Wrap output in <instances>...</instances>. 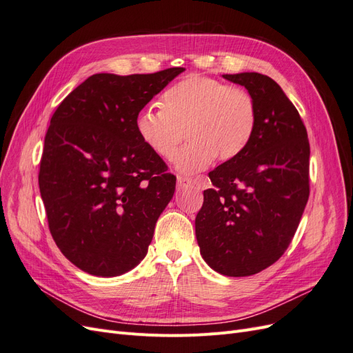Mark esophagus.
Instances as JSON below:
<instances>
[{
  "mask_svg": "<svg viewBox=\"0 0 353 353\" xmlns=\"http://www.w3.org/2000/svg\"><path fill=\"white\" fill-rule=\"evenodd\" d=\"M191 183H193V179L188 178V176H183V175H178L176 178V184H178V188H185L188 185H191Z\"/></svg>",
  "mask_w": 353,
  "mask_h": 353,
  "instance_id": "34e87169",
  "label": "esophagus"
}]
</instances>
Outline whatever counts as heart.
<instances>
[{
	"mask_svg": "<svg viewBox=\"0 0 353 353\" xmlns=\"http://www.w3.org/2000/svg\"><path fill=\"white\" fill-rule=\"evenodd\" d=\"M152 108L137 114L135 131L148 152L170 162L184 137L175 166L193 174L205 169L213 159L219 162L240 156L249 145L258 122L253 95L200 74H191L168 88Z\"/></svg>",
	"mask_w": 353,
	"mask_h": 353,
	"instance_id": "heart-1",
	"label": "heart"
}]
</instances>
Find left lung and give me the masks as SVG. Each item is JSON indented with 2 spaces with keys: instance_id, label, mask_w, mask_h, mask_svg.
Wrapping results in <instances>:
<instances>
[{
  "instance_id": "8db88e82",
  "label": "left lung",
  "mask_w": 353,
  "mask_h": 353,
  "mask_svg": "<svg viewBox=\"0 0 353 353\" xmlns=\"http://www.w3.org/2000/svg\"><path fill=\"white\" fill-rule=\"evenodd\" d=\"M253 95L258 122L249 145L209 172L196 237L203 259L228 276L258 274L279 261L309 199L307 132L281 87L266 74H222Z\"/></svg>"
}]
</instances>
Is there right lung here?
I'll return each mask as SVG.
<instances>
[{"label": "right lung", "instance_id": "obj_1", "mask_svg": "<svg viewBox=\"0 0 353 353\" xmlns=\"http://www.w3.org/2000/svg\"><path fill=\"white\" fill-rule=\"evenodd\" d=\"M181 72L92 74L51 117L39 191L57 248L85 272L121 275L147 254L176 176L141 143L135 119Z\"/></svg>", "mask_w": 353, "mask_h": 353}]
</instances>
